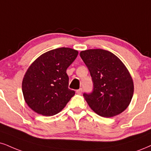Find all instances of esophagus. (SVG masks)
<instances>
[{"label":"esophagus","instance_id":"obj_1","mask_svg":"<svg viewBox=\"0 0 151 151\" xmlns=\"http://www.w3.org/2000/svg\"><path fill=\"white\" fill-rule=\"evenodd\" d=\"M76 93H77L78 94H80V95H81L82 94V89H79V90H76Z\"/></svg>","mask_w":151,"mask_h":151}]
</instances>
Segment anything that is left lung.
<instances>
[{
	"instance_id": "1",
	"label": "left lung",
	"mask_w": 151,
	"mask_h": 151,
	"mask_svg": "<svg viewBox=\"0 0 151 151\" xmlns=\"http://www.w3.org/2000/svg\"><path fill=\"white\" fill-rule=\"evenodd\" d=\"M80 55L90 70L94 85L91 94H83L89 106L104 118L123 112L134 94L133 80L125 65L105 50H86Z\"/></svg>"
}]
</instances>
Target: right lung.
<instances>
[{
	"mask_svg": "<svg viewBox=\"0 0 151 151\" xmlns=\"http://www.w3.org/2000/svg\"><path fill=\"white\" fill-rule=\"evenodd\" d=\"M78 55L71 48H57L42 54L28 68L22 92L33 111L44 116L55 115L75 95V91L68 89L66 69Z\"/></svg>",
	"mask_w": 151,
	"mask_h": 151,
	"instance_id": "obj_1",
	"label": "right lung"
}]
</instances>
